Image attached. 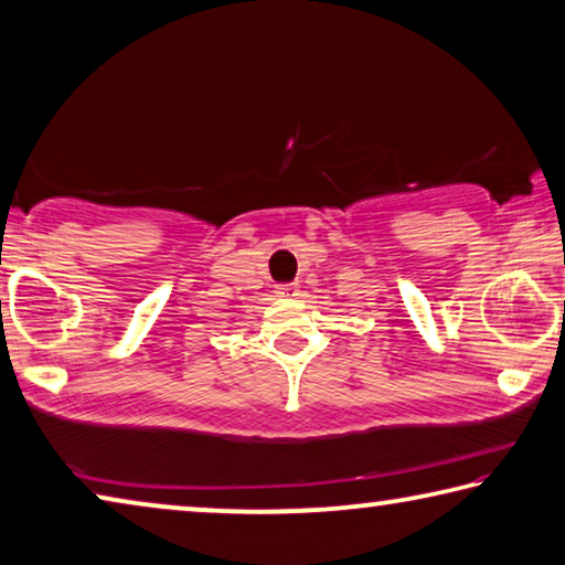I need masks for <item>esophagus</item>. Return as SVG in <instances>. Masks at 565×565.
Segmentation results:
<instances>
[{
    "instance_id": "esophagus-1",
    "label": "esophagus",
    "mask_w": 565,
    "mask_h": 565,
    "mask_svg": "<svg viewBox=\"0 0 565 565\" xmlns=\"http://www.w3.org/2000/svg\"><path fill=\"white\" fill-rule=\"evenodd\" d=\"M275 292L280 295V298H298L300 288H298V285H295V282H288V285H277Z\"/></svg>"
}]
</instances>
